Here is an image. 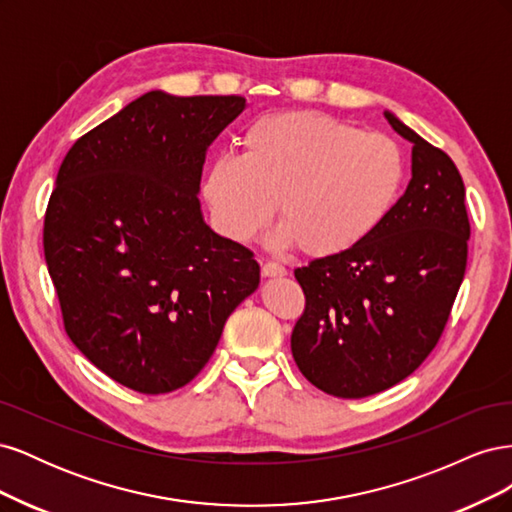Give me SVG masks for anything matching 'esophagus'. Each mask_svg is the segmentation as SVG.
<instances>
[{
    "mask_svg": "<svg viewBox=\"0 0 512 512\" xmlns=\"http://www.w3.org/2000/svg\"><path fill=\"white\" fill-rule=\"evenodd\" d=\"M262 275H265V277H284L286 269L282 265H277V262H265V265H262Z\"/></svg>",
    "mask_w": 512,
    "mask_h": 512,
    "instance_id": "1",
    "label": "esophagus"
}]
</instances>
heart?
<instances>
[{
    "label": "heart",
    "instance_id": "heart-1",
    "mask_svg": "<svg viewBox=\"0 0 512 512\" xmlns=\"http://www.w3.org/2000/svg\"><path fill=\"white\" fill-rule=\"evenodd\" d=\"M404 183L406 156L391 136L290 111L252 121L243 156L213 158L200 194L215 224L235 241L260 235L280 203L277 241L324 258L374 235Z\"/></svg>",
    "mask_w": 512,
    "mask_h": 512
}]
</instances>
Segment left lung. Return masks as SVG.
<instances>
[{"label": "left lung", "mask_w": 512, "mask_h": 512, "mask_svg": "<svg viewBox=\"0 0 512 512\" xmlns=\"http://www.w3.org/2000/svg\"><path fill=\"white\" fill-rule=\"evenodd\" d=\"M412 143V179L386 222L352 250L294 269L305 312L294 363L320 391L359 399L408 378L436 348L468 262L466 188L455 162L391 111Z\"/></svg>", "instance_id": "8db88e82"}]
</instances>
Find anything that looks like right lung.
I'll return each mask as SVG.
<instances>
[{
    "instance_id": "add662e5",
    "label": "right lung",
    "mask_w": 512,
    "mask_h": 512,
    "mask_svg": "<svg viewBox=\"0 0 512 512\" xmlns=\"http://www.w3.org/2000/svg\"><path fill=\"white\" fill-rule=\"evenodd\" d=\"M241 96L147 91L81 136L59 166L44 258L72 344L115 382L170 393L207 365L260 284L247 247L200 209L209 145Z\"/></svg>"
}]
</instances>
